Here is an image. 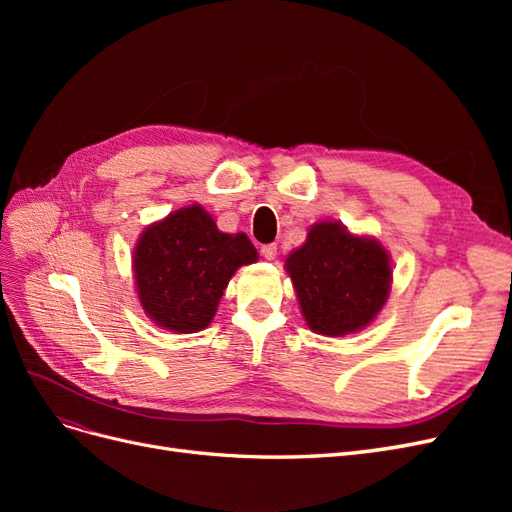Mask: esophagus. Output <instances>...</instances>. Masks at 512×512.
<instances>
[{
  "mask_svg": "<svg viewBox=\"0 0 512 512\" xmlns=\"http://www.w3.org/2000/svg\"><path fill=\"white\" fill-rule=\"evenodd\" d=\"M260 254H262V258L273 260V258L277 256V245H275V243H265V245H260Z\"/></svg>",
  "mask_w": 512,
  "mask_h": 512,
  "instance_id": "34e87169",
  "label": "esophagus"
}]
</instances>
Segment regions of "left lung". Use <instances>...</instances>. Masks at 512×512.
<instances>
[{"mask_svg": "<svg viewBox=\"0 0 512 512\" xmlns=\"http://www.w3.org/2000/svg\"><path fill=\"white\" fill-rule=\"evenodd\" d=\"M286 269L307 327L339 337L376 318L391 290V262L374 239L354 237L337 222L309 228Z\"/></svg>", "mask_w": 512, "mask_h": 512, "instance_id": "1", "label": "left lung"}]
</instances>
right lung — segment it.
Listing matches in <instances>:
<instances>
[{"label": "right lung", "instance_id": "obj_1", "mask_svg": "<svg viewBox=\"0 0 512 512\" xmlns=\"http://www.w3.org/2000/svg\"><path fill=\"white\" fill-rule=\"evenodd\" d=\"M258 258L243 232H220L198 205L149 226L134 250V277L145 314L175 333L203 331L232 273Z\"/></svg>", "mask_w": 512, "mask_h": 512}]
</instances>
